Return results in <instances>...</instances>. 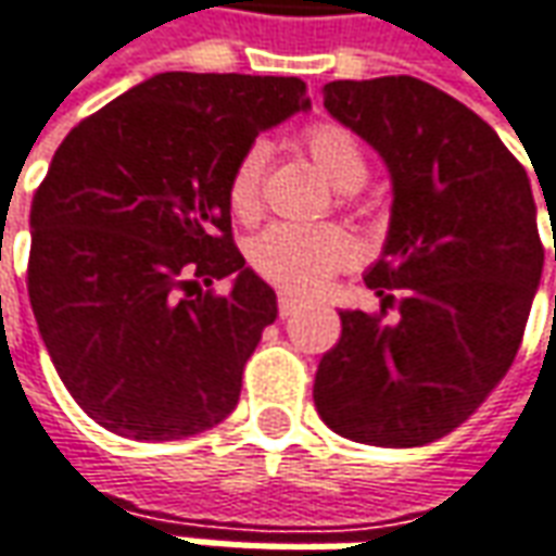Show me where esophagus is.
<instances>
[{"mask_svg":"<svg viewBox=\"0 0 556 556\" xmlns=\"http://www.w3.org/2000/svg\"><path fill=\"white\" fill-rule=\"evenodd\" d=\"M277 307H279V316H282V319H286V316H294V313H298V309H301V301H298V298H294V294H289V292H279V298H277Z\"/></svg>","mask_w":556,"mask_h":556,"instance_id":"obj_1","label":"esophagus"}]
</instances>
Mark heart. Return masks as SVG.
Segmentation results:
<instances>
[{
  "label": "heart",
  "mask_w": 556,
  "mask_h": 556,
  "mask_svg": "<svg viewBox=\"0 0 556 556\" xmlns=\"http://www.w3.org/2000/svg\"><path fill=\"white\" fill-rule=\"evenodd\" d=\"M313 164L323 169L328 182L341 191H356L368 179V157L358 136L323 121L304 136ZM267 142H252L237 157L228 176V206L237 218H255L262 210V182L267 167ZM358 255L356 237L338 225H270L249 243L252 270L289 292H316L334 270L353 264Z\"/></svg>",
  "instance_id": "obj_1"
}]
</instances>
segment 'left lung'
I'll list each match as a JSON object with an SVG mask.
<instances>
[{
  "mask_svg": "<svg viewBox=\"0 0 556 556\" xmlns=\"http://www.w3.org/2000/svg\"><path fill=\"white\" fill-rule=\"evenodd\" d=\"M323 100L383 157L392 215L365 274L380 313L341 309L313 402L350 441L420 447L481 407L523 341L545 264L530 179L484 118L420 78L328 81Z\"/></svg>",
  "mask_w": 556,
  "mask_h": 556,
  "instance_id": "1",
  "label": "left lung"
}]
</instances>
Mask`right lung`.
Returning a JSON list of instances; mask_svg holds the SVG:
<instances>
[{
  "label": "right lung",
  "instance_id": "obj_1",
  "mask_svg": "<svg viewBox=\"0 0 556 556\" xmlns=\"http://www.w3.org/2000/svg\"><path fill=\"white\" fill-rule=\"evenodd\" d=\"M307 105L292 75L161 72L60 142L29 210L26 289L60 380L103 429L173 441L237 407L277 294L233 247L228 176Z\"/></svg>",
  "mask_w": 556,
  "mask_h": 556
}]
</instances>
